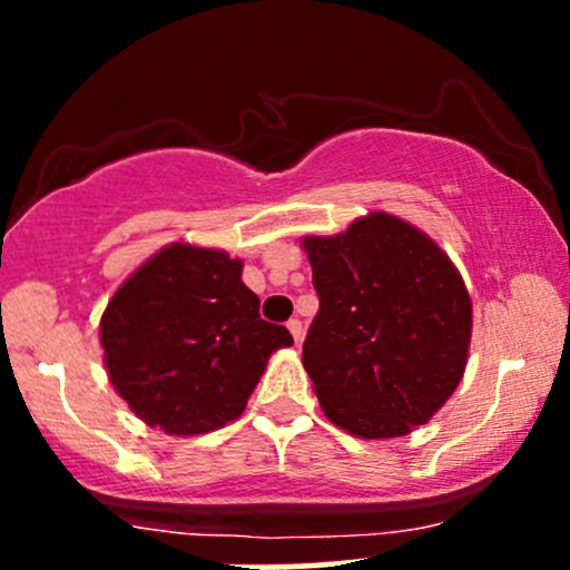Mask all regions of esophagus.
Returning a JSON list of instances; mask_svg holds the SVG:
<instances>
[{"mask_svg": "<svg viewBox=\"0 0 570 570\" xmlns=\"http://www.w3.org/2000/svg\"><path fill=\"white\" fill-rule=\"evenodd\" d=\"M286 330L292 332V337H294V343H299V340H303V322H299V318H289V322H286Z\"/></svg>", "mask_w": 570, "mask_h": 570, "instance_id": "esophagus-1", "label": "esophagus"}]
</instances>
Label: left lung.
Listing matches in <instances>:
<instances>
[{"instance_id":"8db88e82","label":"left lung","mask_w":570,"mask_h":570,"mask_svg":"<svg viewBox=\"0 0 570 570\" xmlns=\"http://www.w3.org/2000/svg\"><path fill=\"white\" fill-rule=\"evenodd\" d=\"M318 313L303 364L324 415L364 440L423 426L466 370L472 299L448 254L375 212L305 238Z\"/></svg>"}]
</instances>
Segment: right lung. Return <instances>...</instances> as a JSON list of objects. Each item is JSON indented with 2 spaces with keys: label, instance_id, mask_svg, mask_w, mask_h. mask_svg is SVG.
Masks as SVG:
<instances>
[{
  "label": "right lung",
  "instance_id": "1",
  "mask_svg": "<svg viewBox=\"0 0 570 570\" xmlns=\"http://www.w3.org/2000/svg\"><path fill=\"white\" fill-rule=\"evenodd\" d=\"M240 267L217 248L171 244L109 299V381L149 426L189 436L235 421L267 356L294 343L286 326L259 316Z\"/></svg>",
  "mask_w": 570,
  "mask_h": 570
}]
</instances>
